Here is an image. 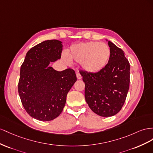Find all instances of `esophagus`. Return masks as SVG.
Returning <instances> with one entry per match:
<instances>
[{
  "label": "esophagus",
  "mask_w": 153,
  "mask_h": 153,
  "mask_svg": "<svg viewBox=\"0 0 153 153\" xmlns=\"http://www.w3.org/2000/svg\"><path fill=\"white\" fill-rule=\"evenodd\" d=\"M76 76H77V79H81L82 78V76H81V74L79 73H78V72L76 74Z\"/></svg>",
  "instance_id": "esophagus-1"
}]
</instances>
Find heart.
<instances>
[{"instance_id": "1", "label": "heart", "mask_w": 153, "mask_h": 153, "mask_svg": "<svg viewBox=\"0 0 153 153\" xmlns=\"http://www.w3.org/2000/svg\"><path fill=\"white\" fill-rule=\"evenodd\" d=\"M68 55L69 58L63 56V59L67 63L71 64L72 61L81 63L85 71L96 73L106 66L111 56V50L106 43L89 42L72 45Z\"/></svg>"}]
</instances>
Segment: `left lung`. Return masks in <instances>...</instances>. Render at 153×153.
<instances>
[{
	"instance_id": "obj_1",
	"label": "left lung",
	"mask_w": 153,
	"mask_h": 153,
	"mask_svg": "<svg viewBox=\"0 0 153 153\" xmlns=\"http://www.w3.org/2000/svg\"><path fill=\"white\" fill-rule=\"evenodd\" d=\"M110 60L101 71H80L85 82L87 104L95 113L108 117L119 113L125 102L129 88L130 65L124 52L108 41Z\"/></svg>"
}]
</instances>
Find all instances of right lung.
Listing matches in <instances>:
<instances>
[{
  "mask_svg": "<svg viewBox=\"0 0 153 153\" xmlns=\"http://www.w3.org/2000/svg\"><path fill=\"white\" fill-rule=\"evenodd\" d=\"M62 49L59 40L43 42L27 52L21 66L19 96L25 111L36 120L49 121L58 117L77 81L73 69L59 72L49 67L50 62L61 58Z\"/></svg>",
  "mask_w": 153,
  "mask_h": 153,
  "instance_id": "add662e5",
  "label": "right lung"
}]
</instances>
